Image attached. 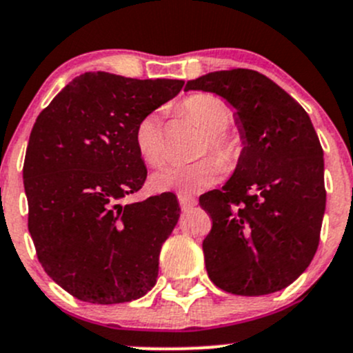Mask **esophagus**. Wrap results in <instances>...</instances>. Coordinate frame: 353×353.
I'll use <instances>...</instances> for the list:
<instances>
[{
	"instance_id": "1",
	"label": "esophagus",
	"mask_w": 353,
	"mask_h": 353,
	"mask_svg": "<svg viewBox=\"0 0 353 353\" xmlns=\"http://www.w3.org/2000/svg\"><path fill=\"white\" fill-rule=\"evenodd\" d=\"M177 199H179V205L183 210H191L193 206H196V199L190 194H177Z\"/></svg>"
}]
</instances>
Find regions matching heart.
<instances>
[{
  "label": "heart",
  "mask_w": 353,
  "mask_h": 353,
  "mask_svg": "<svg viewBox=\"0 0 353 353\" xmlns=\"http://www.w3.org/2000/svg\"><path fill=\"white\" fill-rule=\"evenodd\" d=\"M184 117L196 123L206 131L203 141V152H213L222 162L230 163L239 154V141L229 133L230 108L220 97L213 94H194L184 99L179 105ZM134 143L141 159L150 167H162L167 162L165 133L160 112L143 116L134 130ZM222 176V165L215 157H203L191 163H181L163 169L152 176L150 186L154 191H201L210 188Z\"/></svg>",
  "instance_id": "1"
}]
</instances>
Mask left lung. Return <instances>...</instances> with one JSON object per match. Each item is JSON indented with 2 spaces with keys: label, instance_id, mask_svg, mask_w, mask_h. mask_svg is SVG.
<instances>
[{
  "label": "left lung",
  "instance_id": "8db88e82",
  "mask_svg": "<svg viewBox=\"0 0 353 353\" xmlns=\"http://www.w3.org/2000/svg\"><path fill=\"white\" fill-rule=\"evenodd\" d=\"M236 109L243 152L232 177L199 196L212 216L203 241L210 280L236 295H266L297 280L316 254L326 206L323 148L307 112L252 70L186 83Z\"/></svg>",
  "mask_w": 353,
  "mask_h": 353
}]
</instances>
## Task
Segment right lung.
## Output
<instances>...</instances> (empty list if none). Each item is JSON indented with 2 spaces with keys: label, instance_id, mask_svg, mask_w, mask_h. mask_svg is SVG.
<instances>
[{
  "label": "right lung",
  "instance_id": "obj_1",
  "mask_svg": "<svg viewBox=\"0 0 353 353\" xmlns=\"http://www.w3.org/2000/svg\"><path fill=\"white\" fill-rule=\"evenodd\" d=\"M183 85L83 73L35 119L23 163L28 232L44 272L80 301L130 302L155 285L179 203L172 193L121 201L147 179L138 123Z\"/></svg>",
  "mask_w": 353,
  "mask_h": 353
}]
</instances>
